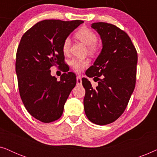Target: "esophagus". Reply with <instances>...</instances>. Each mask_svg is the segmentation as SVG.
Listing matches in <instances>:
<instances>
[{
  "label": "esophagus",
  "instance_id": "esophagus-1",
  "mask_svg": "<svg viewBox=\"0 0 157 157\" xmlns=\"http://www.w3.org/2000/svg\"><path fill=\"white\" fill-rule=\"evenodd\" d=\"M76 83L78 85H81V83H82V81H81V78L80 76L76 77Z\"/></svg>",
  "mask_w": 157,
  "mask_h": 157
}]
</instances>
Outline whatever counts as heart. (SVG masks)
I'll use <instances>...</instances> for the list:
<instances>
[{
	"label": "heart",
	"mask_w": 157,
	"mask_h": 157,
	"mask_svg": "<svg viewBox=\"0 0 157 157\" xmlns=\"http://www.w3.org/2000/svg\"><path fill=\"white\" fill-rule=\"evenodd\" d=\"M75 36L83 44L89 46V50L90 52H95L97 50V46L96 42L97 40V36L94 31L88 28H81L77 31L75 33ZM70 47V39L66 38L63 44V51L64 53H67L69 50ZM89 61L87 59H73L70 61V65L73 69L76 72H80L84 68L89 65Z\"/></svg>",
	"instance_id": "b5f03b06"
}]
</instances>
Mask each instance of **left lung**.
<instances>
[{"mask_svg":"<svg viewBox=\"0 0 157 157\" xmlns=\"http://www.w3.org/2000/svg\"><path fill=\"white\" fill-rule=\"evenodd\" d=\"M91 28L99 34L102 49L86 71L87 76L97 78V86L94 89L86 78H82L83 105L89 121L106 125L115 121L127 106L135 88L138 56L129 36L116 25L98 22Z\"/></svg>","mask_w":157,"mask_h":157,"instance_id":"8db88e82","label":"left lung"}]
</instances>
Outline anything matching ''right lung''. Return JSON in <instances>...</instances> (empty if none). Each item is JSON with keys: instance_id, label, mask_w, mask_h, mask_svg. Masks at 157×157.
I'll return each mask as SVG.
<instances>
[{"instance_id": "right-lung-1", "label": "right lung", "mask_w": 157, "mask_h": 157, "mask_svg": "<svg viewBox=\"0 0 157 157\" xmlns=\"http://www.w3.org/2000/svg\"><path fill=\"white\" fill-rule=\"evenodd\" d=\"M83 21L44 20L28 30L16 53V72L19 93L26 110L44 123L59 119L76 84L74 73H64L58 81L51 67L64 63V40ZM67 72V71H65Z\"/></svg>"}]
</instances>
